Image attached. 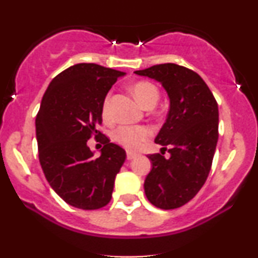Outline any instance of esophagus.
Listing matches in <instances>:
<instances>
[{
  "mask_svg": "<svg viewBox=\"0 0 258 258\" xmlns=\"http://www.w3.org/2000/svg\"><path fill=\"white\" fill-rule=\"evenodd\" d=\"M137 156V154L132 153V152H127V160H133Z\"/></svg>",
  "mask_w": 258,
  "mask_h": 258,
  "instance_id": "obj_1",
  "label": "esophagus"
}]
</instances>
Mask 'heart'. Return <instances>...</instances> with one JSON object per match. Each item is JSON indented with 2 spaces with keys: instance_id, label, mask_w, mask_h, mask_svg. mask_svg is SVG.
Listing matches in <instances>:
<instances>
[{
  "instance_id": "heart-1",
  "label": "heart",
  "mask_w": 258,
  "mask_h": 258,
  "mask_svg": "<svg viewBox=\"0 0 258 258\" xmlns=\"http://www.w3.org/2000/svg\"><path fill=\"white\" fill-rule=\"evenodd\" d=\"M131 90L135 97L146 108L154 106L159 99V90L155 85L148 81H138L132 85ZM103 115L108 117L110 115V97L106 96L103 102ZM152 137V130L148 126H120L114 132V138L117 143L130 150H138Z\"/></svg>"
}]
</instances>
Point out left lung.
<instances>
[{"label":"left lung","instance_id":"left-lung-1","mask_svg":"<svg viewBox=\"0 0 258 258\" xmlns=\"http://www.w3.org/2000/svg\"><path fill=\"white\" fill-rule=\"evenodd\" d=\"M135 73L161 82L170 97V111L155 143L171 156L148 155L153 167L144 191L154 206L178 209L199 193L211 170L218 141L217 102L199 74L182 65L156 64Z\"/></svg>","mask_w":258,"mask_h":258}]
</instances>
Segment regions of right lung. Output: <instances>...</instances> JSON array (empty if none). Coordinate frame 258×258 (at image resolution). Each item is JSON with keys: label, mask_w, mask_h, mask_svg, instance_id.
I'll list each match as a JSON object with an SVG mask.
<instances>
[{"label": "right lung", "mask_w": 258, "mask_h": 258, "mask_svg": "<svg viewBox=\"0 0 258 258\" xmlns=\"http://www.w3.org/2000/svg\"><path fill=\"white\" fill-rule=\"evenodd\" d=\"M123 73L94 63H80L49 84L36 116L38 160L49 185L65 203L97 210L111 200L115 177L126 152L97 130L103 102ZM102 135L105 146L93 158L87 141Z\"/></svg>", "instance_id": "right-lung-1"}]
</instances>
